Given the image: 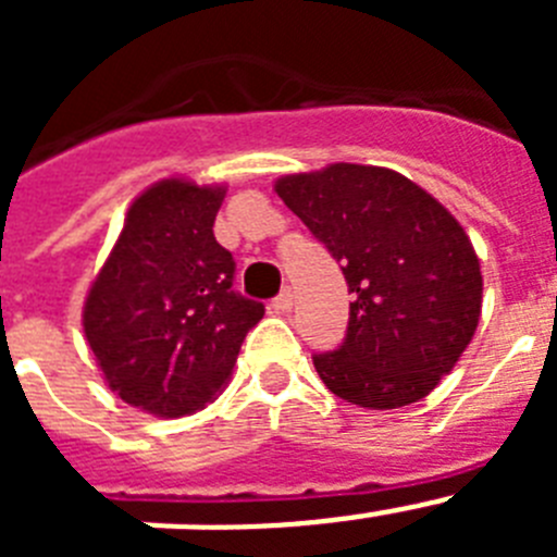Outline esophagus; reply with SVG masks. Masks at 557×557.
Segmentation results:
<instances>
[{"instance_id":"1","label":"esophagus","mask_w":557,"mask_h":557,"mask_svg":"<svg viewBox=\"0 0 557 557\" xmlns=\"http://www.w3.org/2000/svg\"><path fill=\"white\" fill-rule=\"evenodd\" d=\"M270 307H273L275 312H289V309H293V289L284 287L282 293L275 295L273 301H270Z\"/></svg>"}]
</instances>
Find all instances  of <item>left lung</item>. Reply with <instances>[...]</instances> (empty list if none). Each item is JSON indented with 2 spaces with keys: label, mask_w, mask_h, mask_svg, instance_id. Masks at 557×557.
<instances>
[{
  "label": "left lung",
  "mask_w": 557,
  "mask_h": 557,
  "mask_svg": "<svg viewBox=\"0 0 557 557\" xmlns=\"http://www.w3.org/2000/svg\"><path fill=\"white\" fill-rule=\"evenodd\" d=\"M275 191L339 262L354 298L343 343L312 354L323 385L368 410L435 391L480 321V259L462 225L382 166L332 164L287 175Z\"/></svg>",
  "instance_id": "1"
}]
</instances>
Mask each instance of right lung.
<instances>
[{
  "label": "right lung",
  "instance_id": "1",
  "mask_svg": "<svg viewBox=\"0 0 557 557\" xmlns=\"http://www.w3.org/2000/svg\"><path fill=\"white\" fill-rule=\"evenodd\" d=\"M220 203V186H150L86 298L83 329L108 387L152 416L200 410L264 314L234 289V256L214 239Z\"/></svg>",
  "mask_w": 557,
  "mask_h": 557
}]
</instances>
